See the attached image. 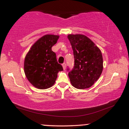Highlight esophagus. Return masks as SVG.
I'll return each instance as SVG.
<instances>
[{
    "label": "esophagus",
    "mask_w": 129,
    "mask_h": 129,
    "mask_svg": "<svg viewBox=\"0 0 129 129\" xmlns=\"http://www.w3.org/2000/svg\"><path fill=\"white\" fill-rule=\"evenodd\" d=\"M62 66H63V69L65 70V69H66V64L65 63H63L62 64Z\"/></svg>",
    "instance_id": "esophagus-1"
}]
</instances>
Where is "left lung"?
<instances>
[{
    "label": "left lung",
    "instance_id": "left-lung-1",
    "mask_svg": "<svg viewBox=\"0 0 129 129\" xmlns=\"http://www.w3.org/2000/svg\"><path fill=\"white\" fill-rule=\"evenodd\" d=\"M68 38L73 49L74 66L69 71L72 85L77 89L88 88L99 79L103 69L101 50L84 35L69 34Z\"/></svg>",
    "mask_w": 129,
    "mask_h": 129
}]
</instances>
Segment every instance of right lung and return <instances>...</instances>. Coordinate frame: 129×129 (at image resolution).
I'll return each mask as SVG.
<instances>
[{
    "label": "right lung",
    "instance_id": "right-lung-1",
    "mask_svg": "<svg viewBox=\"0 0 129 129\" xmlns=\"http://www.w3.org/2000/svg\"><path fill=\"white\" fill-rule=\"evenodd\" d=\"M59 38L55 35H45L31 47L24 61V72L33 86L40 89H47L54 84L63 67L58 64L56 54L51 50Z\"/></svg>",
    "mask_w": 129,
    "mask_h": 129
}]
</instances>
